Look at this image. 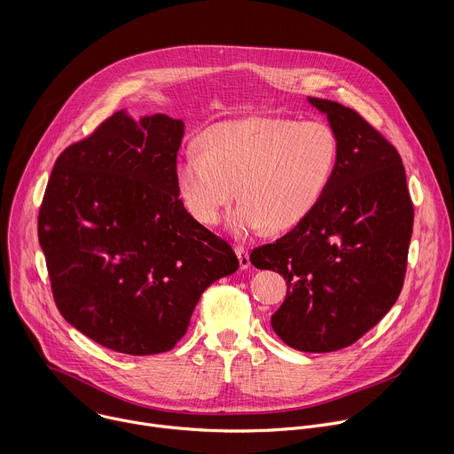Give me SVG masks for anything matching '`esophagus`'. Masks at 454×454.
Segmentation results:
<instances>
[{"mask_svg":"<svg viewBox=\"0 0 454 454\" xmlns=\"http://www.w3.org/2000/svg\"><path fill=\"white\" fill-rule=\"evenodd\" d=\"M235 253L239 256V264H240V270H247L251 266L249 262V254H247V249L244 246H235Z\"/></svg>","mask_w":454,"mask_h":454,"instance_id":"1","label":"esophagus"}]
</instances>
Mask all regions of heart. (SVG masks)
Returning a JSON list of instances; mask_svg holds the SVG:
<instances>
[{"label":"heart","instance_id":"heart-1","mask_svg":"<svg viewBox=\"0 0 454 454\" xmlns=\"http://www.w3.org/2000/svg\"><path fill=\"white\" fill-rule=\"evenodd\" d=\"M203 149L192 145L177 160L174 179L186 212L214 226L239 193L230 214L235 235L268 224L286 231L316 208L333 177L338 140L316 120L247 116L210 127Z\"/></svg>","mask_w":454,"mask_h":454}]
</instances>
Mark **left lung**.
<instances>
[{"label": "left lung", "instance_id": "8db88e82", "mask_svg": "<svg viewBox=\"0 0 454 454\" xmlns=\"http://www.w3.org/2000/svg\"><path fill=\"white\" fill-rule=\"evenodd\" d=\"M338 140L316 208L273 244L254 247L256 270L278 271L287 294L271 327L301 352L356 343L397 301L413 231V203L397 149L354 109L309 97Z\"/></svg>", "mask_w": 454, "mask_h": 454}]
</instances>
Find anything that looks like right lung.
Here are the masks:
<instances>
[{
    "instance_id": "obj_1",
    "label": "right lung",
    "mask_w": 454,
    "mask_h": 454,
    "mask_svg": "<svg viewBox=\"0 0 454 454\" xmlns=\"http://www.w3.org/2000/svg\"><path fill=\"white\" fill-rule=\"evenodd\" d=\"M184 123L116 111L57 158L37 219L55 305L98 345L170 350L201 294L239 270L228 242L193 219L176 188Z\"/></svg>"
}]
</instances>
